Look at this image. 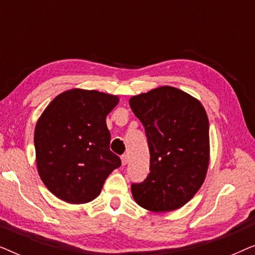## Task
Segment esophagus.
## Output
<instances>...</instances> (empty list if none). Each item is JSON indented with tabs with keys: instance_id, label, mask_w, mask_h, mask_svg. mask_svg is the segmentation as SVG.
<instances>
[{
	"instance_id": "obj_1",
	"label": "esophagus",
	"mask_w": 255,
	"mask_h": 255,
	"mask_svg": "<svg viewBox=\"0 0 255 255\" xmlns=\"http://www.w3.org/2000/svg\"><path fill=\"white\" fill-rule=\"evenodd\" d=\"M121 159H122V163H123V165H127V163L128 162V156L127 154L122 155Z\"/></svg>"
}]
</instances>
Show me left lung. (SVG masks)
Masks as SVG:
<instances>
[{"label":"left lung","instance_id":"left-lung-1","mask_svg":"<svg viewBox=\"0 0 255 255\" xmlns=\"http://www.w3.org/2000/svg\"><path fill=\"white\" fill-rule=\"evenodd\" d=\"M130 107L144 125L149 174L131 186L138 205L153 212L180 209L200 190L210 160L209 120L197 99L162 86L132 96Z\"/></svg>","mask_w":255,"mask_h":255}]
</instances>
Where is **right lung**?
I'll use <instances>...</instances> for the list:
<instances>
[{
  "mask_svg": "<svg viewBox=\"0 0 255 255\" xmlns=\"http://www.w3.org/2000/svg\"><path fill=\"white\" fill-rule=\"evenodd\" d=\"M120 97L97 90L59 94L34 128L37 169L54 196L71 204L95 200L104 181L122 165L110 151L106 118Z\"/></svg>",
  "mask_w": 255,
  "mask_h": 255,
  "instance_id": "right-lung-1",
  "label": "right lung"
}]
</instances>
